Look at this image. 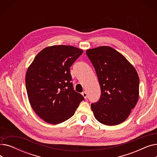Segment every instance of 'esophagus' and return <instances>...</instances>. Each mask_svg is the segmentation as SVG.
<instances>
[{
    "mask_svg": "<svg viewBox=\"0 0 157 157\" xmlns=\"http://www.w3.org/2000/svg\"><path fill=\"white\" fill-rule=\"evenodd\" d=\"M81 94H82V95H83V96L84 97V98L86 99V98H87V94H86V92H82Z\"/></svg>",
    "mask_w": 157,
    "mask_h": 157,
    "instance_id": "obj_1",
    "label": "esophagus"
}]
</instances>
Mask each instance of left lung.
<instances>
[{
    "mask_svg": "<svg viewBox=\"0 0 157 157\" xmlns=\"http://www.w3.org/2000/svg\"><path fill=\"white\" fill-rule=\"evenodd\" d=\"M101 86L99 101L91 104L94 117L106 125H117L129 116L139 99L138 74L126 58L110 46L86 51Z\"/></svg>",
    "mask_w": 157,
    "mask_h": 157,
    "instance_id": "8db88e82",
    "label": "left lung"
}]
</instances>
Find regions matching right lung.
Masks as SVG:
<instances>
[{
  "instance_id": "add662e5",
  "label": "right lung",
  "mask_w": 157,
  "mask_h": 157,
  "mask_svg": "<svg viewBox=\"0 0 157 157\" xmlns=\"http://www.w3.org/2000/svg\"><path fill=\"white\" fill-rule=\"evenodd\" d=\"M83 52L72 46H48L29 67L25 78L29 101L44 121L59 124L67 120L84 100L74 91L70 72L71 66Z\"/></svg>"
}]
</instances>
